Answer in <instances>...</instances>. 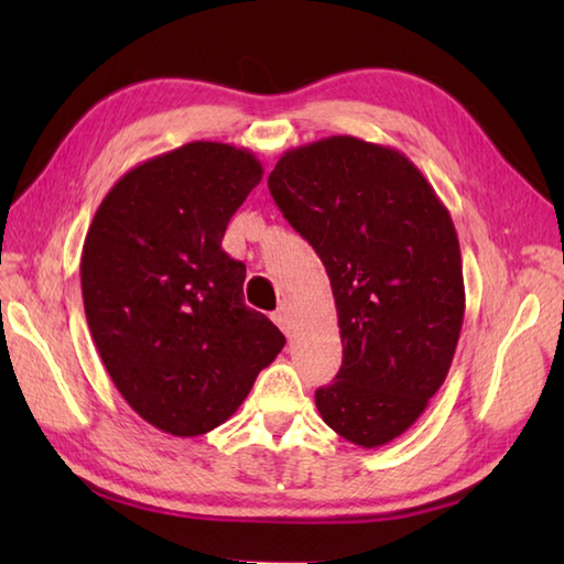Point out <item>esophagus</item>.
Instances as JSON below:
<instances>
[{"mask_svg": "<svg viewBox=\"0 0 564 564\" xmlns=\"http://www.w3.org/2000/svg\"><path fill=\"white\" fill-rule=\"evenodd\" d=\"M273 322H275V325H279V329L285 334V337H293L295 322H293V315H291L289 307L275 310V313H273Z\"/></svg>", "mask_w": 564, "mask_h": 564, "instance_id": "obj_1", "label": "esophagus"}]
</instances>
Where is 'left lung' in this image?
<instances>
[{
  "label": "left lung",
  "instance_id": "1",
  "mask_svg": "<svg viewBox=\"0 0 564 564\" xmlns=\"http://www.w3.org/2000/svg\"><path fill=\"white\" fill-rule=\"evenodd\" d=\"M269 191L329 275L344 361L315 392L329 429L361 448L410 429L458 346L465 285L458 235L402 152L351 135L293 148Z\"/></svg>",
  "mask_w": 564,
  "mask_h": 564
}]
</instances>
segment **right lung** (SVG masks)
Returning <instances> with one entry per match:
<instances>
[{
	"mask_svg": "<svg viewBox=\"0 0 564 564\" xmlns=\"http://www.w3.org/2000/svg\"><path fill=\"white\" fill-rule=\"evenodd\" d=\"M261 174L245 148L188 142L118 178L84 239L94 344L123 400L164 434L227 422L285 344L245 305V263L223 251Z\"/></svg>",
	"mask_w": 564,
	"mask_h": 564,
	"instance_id": "right-lung-1",
	"label": "right lung"
}]
</instances>
